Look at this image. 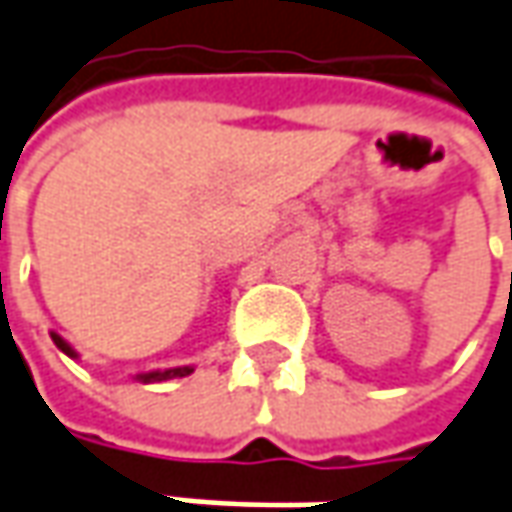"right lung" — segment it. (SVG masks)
Segmentation results:
<instances>
[{
	"instance_id": "add662e5",
	"label": "right lung",
	"mask_w": 512,
	"mask_h": 512,
	"mask_svg": "<svg viewBox=\"0 0 512 512\" xmlns=\"http://www.w3.org/2000/svg\"><path fill=\"white\" fill-rule=\"evenodd\" d=\"M50 337H53V343L59 351H64L67 357H73V360H79V354H76V348L64 340L62 334H56V331H50ZM192 374V365H181V368H167V371H147V374H135L138 382H167V379H178V377H189Z\"/></svg>"
}]
</instances>
